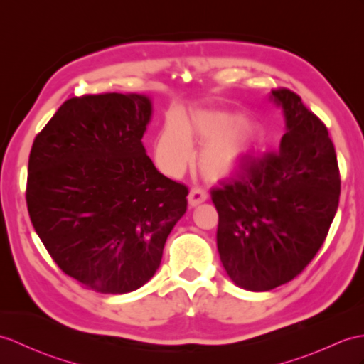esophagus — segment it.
<instances>
[{
  "label": "esophagus",
  "mask_w": 364,
  "mask_h": 364,
  "mask_svg": "<svg viewBox=\"0 0 364 364\" xmlns=\"http://www.w3.org/2000/svg\"><path fill=\"white\" fill-rule=\"evenodd\" d=\"M206 198H208V193H206L205 189H201V188H192L191 192H189V197H188L189 206H192V208L197 206V205H200V203L206 201Z\"/></svg>",
  "instance_id": "obj_1"
}]
</instances>
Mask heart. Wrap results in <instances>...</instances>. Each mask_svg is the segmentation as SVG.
Returning <instances> with one entry per match:
<instances>
[{
	"label": "heart",
	"mask_w": 364,
	"mask_h": 364,
	"mask_svg": "<svg viewBox=\"0 0 364 364\" xmlns=\"http://www.w3.org/2000/svg\"><path fill=\"white\" fill-rule=\"evenodd\" d=\"M196 139L201 144L200 168L218 180L239 168L251 154L252 134L237 116L223 112H198L186 125L180 117L166 122L155 141V159L168 175H180L193 158Z\"/></svg>",
	"instance_id": "obj_1"
}]
</instances>
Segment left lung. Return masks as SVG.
Masks as SVG:
<instances>
[{
	"label": "left lung",
	"mask_w": 364,
	"mask_h": 364,
	"mask_svg": "<svg viewBox=\"0 0 364 364\" xmlns=\"http://www.w3.org/2000/svg\"><path fill=\"white\" fill-rule=\"evenodd\" d=\"M269 100L285 119L281 146L250 156L210 191L223 268L250 291L273 290L310 264L326 240L341 191L326 125L290 90H273Z\"/></svg>",
	"instance_id": "8db88e82"
}]
</instances>
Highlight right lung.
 Listing matches in <instances>:
<instances>
[{"instance_id":"add662e5","label":"right lung","mask_w":364,"mask_h":364,"mask_svg":"<svg viewBox=\"0 0 364 364\" xmlns=\"http://www.w3.org/2000/svg\"><path fill=\"white\" fill-rule=\"evenodd\" d=\"M146 95L68 99L32 144L31 222L63 273L108 294L138 290L161 264L188 188L159 173L142 136Z\"/></svg>"}]
</instances>
